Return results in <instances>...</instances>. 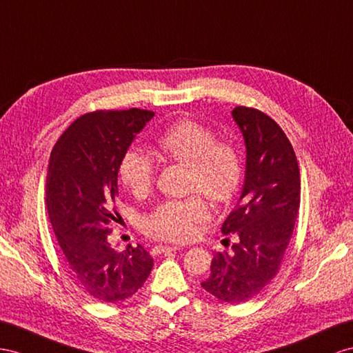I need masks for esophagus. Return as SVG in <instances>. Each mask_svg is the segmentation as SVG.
<instances>
[{"mask_svg": "<svg viewBox=\"0 0 353 353\" xmlns=\"http://www.w3.org/2000/svg\"><path fill=\"white\" fill-rule=\"evenodd\" d=\"M179 250L177 246H167V245H159L155 248L157 254H165V252H176Z\"/></svg>", "mask_w": 353, "mask_h": 353, "instance_id": "34e87169", "label": "esophagus"}]
</instances>
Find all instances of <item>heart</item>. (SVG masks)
Returning a JSON list of instances; mask_svg holds the SVG:
<instances>
[{"mask_svg": "<svg viewBox=\"0 0 353 353\" xmlns=\"http://www.w3.org/2000/svg\"><path fill=\"white\" fill-rule=\"evenodd\" d=\"M159 150L171 161L189 167V188L216 204L228 203L239 191L243 164L237 149L216 141V134L195 121H180L161 135ZM119 177L135 195H146L155 179L153 161L140 149H128L119 162ZM209 216L201 196L161 203L144 221L149 236L182 243L194 237L196 227Z\"/></svg>", "mask_w": 353, "mask_h": 353, "instance_id": "heart-1", "label": "heart"}]
</instances>
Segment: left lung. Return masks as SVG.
I'll return each instance as SVG.
<instances>
[{
	"label": "left lung",
	"mask_w": 353,
	"mask_h": 353,
	"mask_svg": "<svg viewBox=\"0 0 353 353\" xmlns=\"http://www.w3.org/2000/svg\"><path fill=\"white\" fill-rule=\"evenodd\" d=\"M232 119L246 146L245 183L222 234H236L231 252H214L201 286L223 303H243L273 280L292 237L301 180L292 144L265 113L236 107Z\"/></svg>",
	"instance_id": "8db88e82"
}]
</instances>
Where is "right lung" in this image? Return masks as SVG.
Instances as JSON below:
<instances>
[{"label":"right lung","instance_id":"1","mask_svg":"<svg viewBox=\"0 0 353 353\" xmlns=\"http://www.w3.org/2000/svg\"><path fill=\"white\" fill-rule=\"evenodd\" d=\"M153 112H94L61 135L49 159L46 205L71 279L101 303L134 295L149 277L153 259L141 245L117 252L108 243L123 153Z\"/></svg>","mask_w":353,"mask_h":353}]
</instances>
